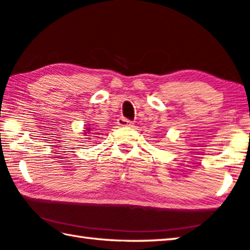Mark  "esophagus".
<instances>
[{"label":"esophagus","instance_id":"34e87169","mask_svg":"<svg viewBox=\"0 0 250 250\" xmlns=\"http://www.w3.org/2000/svg\"><path fill=\"white\" fill-rule=\"evenodd\" d=\"M118 125L121 126H132L133 125L132 121L125 119V118H119V119H118Z\"/></svg>","mask_w":250,"mask_h":250}]
</instances>
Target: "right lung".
<instances>
[{"label": "right lung", "instance_id": "add662e5", "mask_svg": "<svg viewBox=\"0 0 250 250\" xmlns=\"http://www.w3.org/2000/svg\"><path fill=\"white\" fill-rule=\"evenodd\" d=\"M84 131H88V132H84V133H91V132H89V131H90V129H89V128H87V129L84 130Z\"/></svg>", "mask_w": 250, "mask_h": 250}]
</instances>
